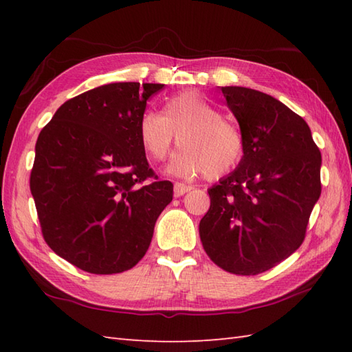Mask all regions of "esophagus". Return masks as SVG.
Instances as JSON below:
<instances>
[{
	"label": "esophagus",
	"instance_id": "1",
	"mask_svg": "<svg viewBox=\"0 0 352 352\" xmlns=\"http://www.w3.org/2000/svg\"><path fill=\"white\" fill-rule=\"evenodd\" d=\"M192 189V186L183 184V183H175L174 184V195L175 197H183L184 193H188Z\"/></svg>",
	"mask_w": 352,
	"mask_h": 352
}]
</instances>
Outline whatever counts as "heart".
Wrapping results in <instances>:
<instances>
[{"label":"heart","mask_w":352,"mask_h":352,"mask_svg":"<svg viewBox=\"0 0 352 352\" xmlns=\"http://www.w3.org/2000/svg\"><path fill=\"white\" fill-rule=\"evenodd\" d=\"M178 136L182 148L172 155L168 170L192 178L206 172L218 178L233 170L243 155V136L221 110L195 91L172 96L163 115L145 111L139 119L142 148L154 160H163Z\"/></svg>","instance_id":"heart-1"}]
</instances>
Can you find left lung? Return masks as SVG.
I'll use <instances>...</instances> for the list:
<instances>
[{
  "label": "left lung",
  "mask_w": 352,
  "mask_h": 352,
  "mask_svg": "<svg viewBox=\"0 0 352 352\" xmlns=\"http://www.w3.org/2000/svg\"><path fill=\"white\" fill-rule=\"evenodd\" d=\"M243 136L237 168L208 189L199 222L207 256L223 271L257 275L300 248L320 197V157L307 122L274 96L222 87Z\"/></svg>",
  "instance_id": "obj_1"
}]
</instances>
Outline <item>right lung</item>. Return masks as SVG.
Listing matches in <instances>:
<instances>
[{"mask_svg":"<svg viewBox=\"0 0 352 352\" xmlns=\"http://www.w3.org/2000/svg\"><path fill=\"white\" fill-rule=\"evenodd\" d=\"M162 87H95L62 104L37 138L30 190L43 239L86 272L138 265L172 201L174 186L157 180L139 139L146 101Z\"/></svg>","mask_w":352,"mask_h":352,"instance_id":"obj_1","label":"right lung"}]
</instances>
